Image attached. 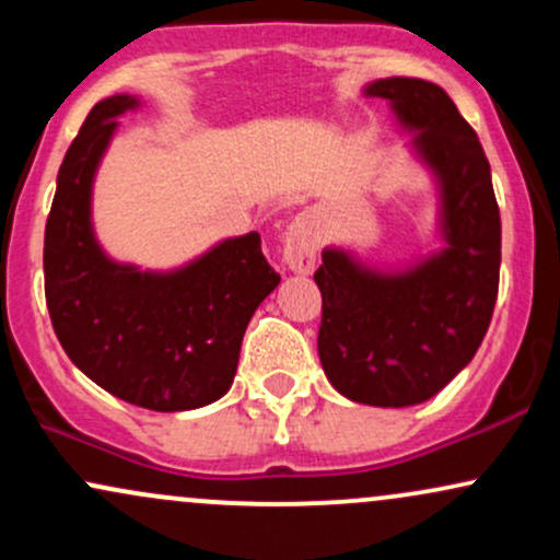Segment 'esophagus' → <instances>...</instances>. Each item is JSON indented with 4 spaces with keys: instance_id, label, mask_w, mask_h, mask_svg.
I'll use <instances>...</instances> for the list:
<instances>
[{
    "instance_id": "34e87169",
    "label": "esophagus",
    "mask_w": 560,
    "mask_h": 560,
    "mask_svg": "<svg viewBox=\"0 0 560 560\" xmlns=\"http://www.w3.org/2000/svg\"><path fill=\"white\" fill-rule=\"evenodd\" d=\"M324 229H320V218L313 210H302L289 221L284 231V242H281V260L292 273H311L316 268L318 247Z\"/></svg>"
}]
</instances>
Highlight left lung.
<instances>
[{"label": "left lung", "mask_w": 560, "mask_h": 560, "mask_svg": "<svg viewBox=\"0 0 560 560\" xmlns=\"http://www.w3.org/2000/svg\"><path fill=\"white\" fill-rule=\"evenodd\" d=\"M363 96L389 105L408 152L436 186L432 253L376 266L329 244L316 284L324 298L318 358L347 400L408 408L447 387L477 355L500 279V210L474 128L436 83L378 79Z\"/></svg>", "instance_id": "obj_1"}]
</instances>
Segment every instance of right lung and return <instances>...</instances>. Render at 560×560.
Listing matches in <instances>:
<instances>
[{
    "mask_svg": "<svg viewBox=\"0 0 560 560\" xmlns=\"http://www.w3.org/2000/svg\"><path fill=\"white\" fill-rule=\"evenodd\" d=\"M139 107L137 94L96 102L68 147L44 231V292L75 369L120 400L176 413L231 389L249 318L281 276L258 231L215 242L168 271L107 255L94 231V178L118 118Z\"/></svg>",
    "mask_w": 560,
    "mask_h": 560,
    "instance_id": "obj_1",
    "label": "right lung"
}]
</instances>
